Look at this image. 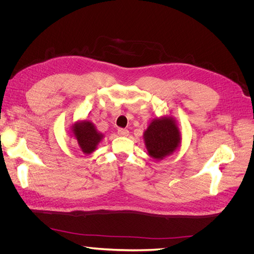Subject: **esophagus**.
<instances>
[{"label":"esophagus","instance_id":"34e87169","mask_svg":"<svg viewBox=\"0 0 254 254\" xmlns=\"http://www.w3.org/2000/svg\"><path fill=\"white\" fill-rule=\"evenodd\" d=\"M118 133H119V135H121V136H127V135L129 134V131H128L127 129L119 128V129H118Z\"/></svg>","mask_w":254,"mask_h":254}]
</instances>
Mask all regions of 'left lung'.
<instances>
[{
    "mask_svg": "<svg viewBox=\"0 0 254 254\" xmlns=\"http://www.w3.org/2000/svg\"><path fill=\"white\" fill-rule=\"evenodd\" d=\"M143 139L148 156L159 161L178 150L182 137L178 123L166 114L150 121L143 133Z\"/></svg>",
    "mask_w": 254,
    "mask_h": 254,
    "instance_id": "8db88e82",
    "label": "left lung"
}]
</instances>
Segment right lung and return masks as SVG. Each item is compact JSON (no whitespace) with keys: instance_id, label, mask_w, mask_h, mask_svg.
<instances>
[{"instance_id":"add662e5","label":"right lung","mask_w":254,"mask_h":254,"mask_svg":"<svg viewBox=\"0 0 254 254\" xmlns=\"http://www.w3.org/2000/svg\"><path fill=\"white\" fill-rule=\"evenodd\" d=\"M70 132L77 141L78 147L84 155H91L92 152H94L105 136L98 131L93 123L88 120H79L73 123Z\"/></svg>"}]
</instances>
